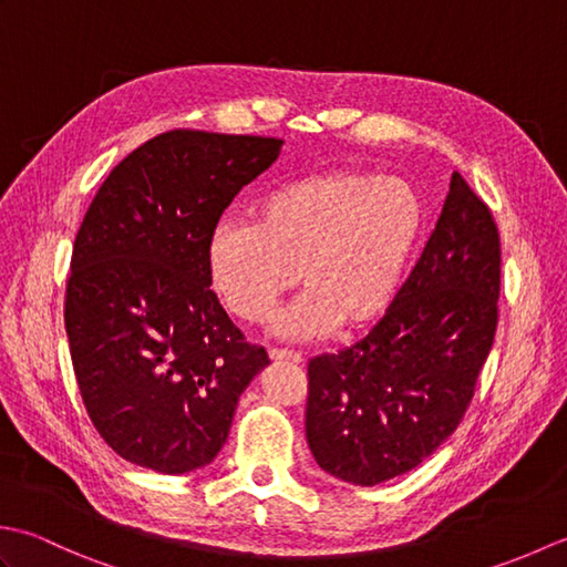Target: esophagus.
I'll list each match as a JSON object with an SVG mask.
<instances>
[{"label":"esophagus","instance_id":"obj_1","mask_svg":"<svg viewBox=\"0 0 567 567\" xmlns=\"http://www.w3.org/2000/svg\"><path fill=\"white\" fill-rule=\"evenodd\" d=\"M272 363H292V365H299L302 363V355L295 353V351H282V348H272V351L268 353Z\"/></svg>","mask_w":567,"mask_h":567}]
</instances>
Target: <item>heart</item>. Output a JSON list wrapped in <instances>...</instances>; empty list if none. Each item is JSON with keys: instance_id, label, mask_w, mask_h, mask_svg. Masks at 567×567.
<instances>
[{"instance_id": "obj_1", "label": "heart", "mask_w": 567, "mask_h": 567, "mask_svg": "<svg viewBox=\"0 0 567 567\" xmlns=\"http://www.w3.org/2000/svg\"><path fill=\"white\" fill-rule=\"evenodd\" d=\"M424 224V202L402 177L307 175L268 192L256 224L214 228L209 280L234 317L260 323L299 277L307 290L272 321L285 341H317L341 323L358 331L394 302Z\"/></svg>"}]
</instances>
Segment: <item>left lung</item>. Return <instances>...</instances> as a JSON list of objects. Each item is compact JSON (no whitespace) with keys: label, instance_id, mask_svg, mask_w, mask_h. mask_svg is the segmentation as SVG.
Masks as SVG:
<instances>
[{"label":"left lung","instance_id":"obj_1","mask_svg":"<svg viewBox=\"0 0 567 567\" xmlns=\"http://www.w3.org/2000/svg\"><path fill=\"white\" fill-rule=\"evenodd\" d=\"M499 234L451 175L443 214L365 339L309 360L307 443L323 473L372 487L404 475L461 424L495 341Z\"/></svg>","mask_w":567,"mask_h":567}]
</instances>
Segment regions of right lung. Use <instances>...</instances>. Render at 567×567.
<instances>
[{
	"label": "right lung",
	"mask_w": 567,
	"mask_h": 567,
	"mask_svg": "<svg viewBox=\"0 0 567 567\" xmlns=\"http://www.w3.org/2000/svg\"><path fill=\"white\" fill-rule=\"evenodd\" d=\"M282 138L171 131L118 163L72 246L65 331L84 409L124 461L163 475L209 465L238 396L270 363L209 290L219 216Z\"/></svg>",
	"instance_id": "1"
}]
</instances>
